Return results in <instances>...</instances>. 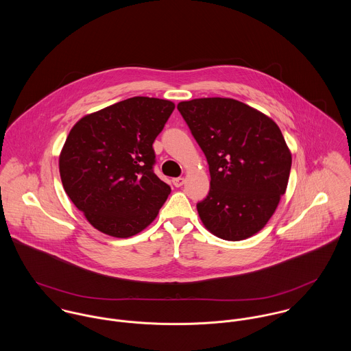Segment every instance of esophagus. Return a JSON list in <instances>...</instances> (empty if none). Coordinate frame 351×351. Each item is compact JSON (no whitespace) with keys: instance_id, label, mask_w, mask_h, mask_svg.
<instances>
[{"instance_id":"1","label":"esophagus","mask_w":351,"mask_h":351,"mask_svg":"<svg viewBox=\"0 0 351 351\" xmlns=\"http://www.w3.org/2000/svg\"><path fill=\"white\" fill-rule=\"evenodd\" d=\"M185 184V178H182V177H178V178H174L173 180V185L176 186V188H180V186H182Z\"/></svg>"}]
</instances>
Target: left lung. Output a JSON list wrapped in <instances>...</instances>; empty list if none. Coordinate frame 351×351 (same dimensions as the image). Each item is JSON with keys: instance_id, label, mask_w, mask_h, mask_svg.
<instances>
[{"instance_id": "obj_1", "label": "left lung", "mask_w": 351, "mask_h": 351, "mask_svg": "<svg viewBox=\"0 0 351 351\" xmlns=\"http://www.w3.org/2000/svg\"><path fill=\"white\" fill-rule=\"evenodd\" d=\"M209 165L210 189L197 204L202 224L224 241L261 231L285 193L292 154L278 125L232 99L177 105Z\"/></svg>"}]
</instances>
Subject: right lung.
Wrapping results in <instances>:
<instances>
[{"mask_svg":"<svg viewBox=\"0 0 351 351\" xmlns=\"http://www.w3.org/2000/svg\"><path fill=\"white\" fill-rule=\"evenodd\" d=\"M176 105L132 97L84 116L59 155L64 192L101 232L130 238L156 217L170 186L154 173L152 143Z\"/></svg>","mask_w":351,"mask_h":351,"instance_id":"right-lung-1","label":"right lung"}]
</instances>
